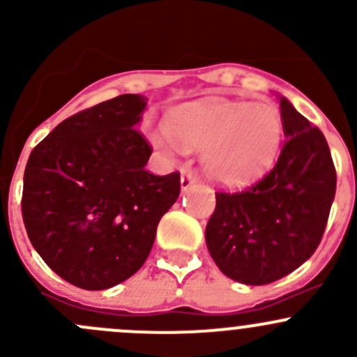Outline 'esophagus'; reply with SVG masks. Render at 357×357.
Wrapping results in <instances>:
<instances>
[{"label": "esophagus", "instance_id": "1", "mask_svg": "<svg viewBox=\"0 0 357 357\" xmlns=\"http://www.w3.org/2000/svg\"><path fill=\"white\" fill-rule=\"evenodd\" d=\"M195 183H197V179H195V176L192 174V172H186V171L183 172V174H181V190H183V192H186V190L192 188Z\"/></svg>", "mask_w": 357, "mask_h": 357}]
</instances>
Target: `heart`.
<instances>
[{
	"label": "heart",
	"mask_w": 357,
	"mask_h": 357,
	"mask_svg": "<svg viewBox=\"0 0 357 357\" xmlns=\"http://www.w3.org/2000/svg\"><path fill=\"white\" fill-rule=\"evenodd\" d=\"M167 129L171 135L167 131L153 135L158 149L176 153V139L188 149H204L205 171L226 186L261 178L278 157L283 139V119L276 107L219 100L179 105L169 114Z\"/></svg>",
	"instance_id": "heart-1"
}]
</instances>
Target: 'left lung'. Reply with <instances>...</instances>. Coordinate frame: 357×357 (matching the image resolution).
Here are the masks:
<instances>
[{
	"label": "left lung",
	"instance_id": "8db88e82",
	"mask_svg": "<svg viewBox=\"0 0 357 357\" xmlns=\"http://www.w3.org/2000/svg\"><path fill=\"white\" fill-rule=\"evenodd\" d=\"M285 143L275 167L243 192H218L205 242L218 268L268 285L304 264L325 233L337 172L325 136L280 98Z\"/></svg>",
	"mask_w": 357,
	"mask_h": 357
}]
</instances>
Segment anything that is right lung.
I'll list each match as a JSON object with an SVG mask.
<instances>
[{
    "instance_id": "1",
    "label": "right lung",
    "mask_w": 357,
    "mask_h": 357,
    "mask_svg": "<svg viewBox=\"0 0 357 357\" xmlns=\"http://www.w3.org/2000/svg\"><path fill=\"white\" fill-rule=\"evenodd\" d=\"M145 98L121 95L70 115L29 155L22 218L43 261L66 282L105 290L149 257L162 215L181 192L179 172L155 176L138 131Z\"/></svg>"
}]
</instances>
